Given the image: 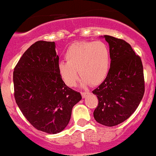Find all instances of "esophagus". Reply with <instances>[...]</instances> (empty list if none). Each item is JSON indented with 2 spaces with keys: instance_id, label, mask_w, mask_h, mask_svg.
<instances>
[{
  "instance_id": "1",
  "label": "esophagus",
  "mask_w": 156,
  "mask_h": 156,
  "mask_svg": "<svg viewBox=\"0 0 156 156\" xmlns=\"http://www.w3.org/2000/svg\"><path fill=\"white\" fill-rule=\"evenodd\" d=\"M81 94H82V96H83V98H86V96L88 95V94H89V91H86V92H82Z\"/></svg>"
}]
</instances>
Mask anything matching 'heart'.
<instances>
[{
    "label": "heart",
    "instance_id": "1",
    "mask_svg": "<svg viewBox=\"0 0 156 156\" xmlns=\"http://www.w3.org/2000/svg\"><path fill=\"white\" fill-rule=\"evenodd\" d=\"M67 62L58 64V71L64 83L74 87L79 73L83 87L98 85L107 77L111 65V52L103 41H81L70 45L65 52ZM79 73H78V70Z\"/></svg>",
    "mask_w": 156,
    "mask_h": 156
}]
</instances>
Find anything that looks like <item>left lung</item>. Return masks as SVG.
Returning <instances> with one entry per match:
<instances>
[{
    "mask_svg": "<svg viewBox=\"0 0 156 156\" xmlns=\"http://www.w3.org/2000/svg\"><path fill=\"white\" fill-rule=\"evenodd\" d=\"M111 52V65L104 81L92 93L98 99L94 118L103 126H117L136 110L145 91L140 56L129 43L104 35Z\"/></svg>",
    "mask_w": 156,
    "mask_h": 156,
    "instance_id": "1",
    "label": "left lung"
}]
</instances>
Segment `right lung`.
I'll use <instances>...</instances> for the list:
<instances>
[{"label":"right lung","instance_id":"right-lung-1","mask_svg":"<svg viewBox=\"0 0 156 156\" xmlns=\"http://www.w3.org/2000/svg\"><path fill=\"white\" fill-rule=\"evenodd\" d=\"M55 42L39 41L22 55L14 68V97L24 116L36 129L48 134L63 131L72 108L82 99L65 85L58 71Z\"/></svg>","mask_w":156,"mask_h":156}]
</instances>
